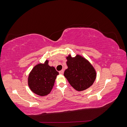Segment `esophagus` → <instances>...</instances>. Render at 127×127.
I'll list each match as a JSON object with an SVG mask.
<instances>
[{
	"instance_id": "34e87169",
	"label": "esophagus",
	"mask_w": 127,
	"mask_h": 127,
	"mask_svg": "<svg viewBox=\"0 0 127 127\" xmlns=\"http://www.w3.org/2000/svg\"><path fill=\"white\" fill-rule=\"evenodd\" d=\"M64 72V71L63 70H61V71H59V74H61V75H63Z\"/></svg>"
}]
</instances>
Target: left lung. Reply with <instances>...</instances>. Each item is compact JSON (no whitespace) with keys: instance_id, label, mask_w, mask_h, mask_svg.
<instances>
[{"instance_id":"8db88e82","label":"left lung","mask_w":127,"mask_h":127,"mask_svg":"<svg viewBox=\"0 0 127 127\" xmlns=\"http://www.w3.org/2000/svg\"><path fill=\"white\" fill-rule=\"evenodd\" d=\"M66 59L68 68L64 76L74 89L82 91L93 85L96 73L89 61L78 55L75 57L69 55Z\"/></svg>"}]
</instances>
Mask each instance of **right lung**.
I'll return each mask as SVG.
<instances>
[{
  "instance_id": "right-lung-1",
  "label": "right lung",
  "mask_w": 127,
  "mask_h": 127,
  "mask_svg": "<svg viewBox=\"0 0 127 127\" xmlns=\"http://www.w3.org/2000/svg\"><path fill=\"white\" fill-rule=\"evenodd\" d=\"M49 61L39 64L34 66L28 77V85L33 93L43 96L51 91L57 76L59 75L55 67L50 66Z\"/></svg>"
}]
</instances>
